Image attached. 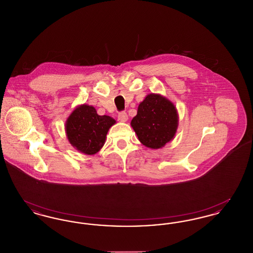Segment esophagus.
Returning <instances> with one entry per match:
<instances>
[{
  "instance_id": "obj_1",
  "label": "esophagus",
  "mask_w": 253,
  "mask_h": 253,
  "mask_svg": "<svg viewBox=\"0 0 253 253\" xmlns=\"http://www.w3.org/2000/svg\"><path fill=\"white\" fill-rule=\"evenodd\" d=\"M118 119L121 122H126V121H128V116H127V114L125 112H121L119 114V116H118Z\"/></svg>"
}]
</instances>
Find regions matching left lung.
Wrapping results in <instances>:
<instances>
[{
	"mask_svg": "<svg viewBox=\"0 0 253 253\" xmlns=\"http://www.w3.org/2000/svg\"><path fill=\"white\" fill-rule=\"evenodd\" d=\"M131 126L138 140L150 149H160L171 141L178 128L175 105L160 94H148L137 108Z\"/></svg>",
	"mask_w": 253,
	"mask_h": 253,
	"instance_id": "left-lung-1",
	"label": "left lung"
}]
</instances>
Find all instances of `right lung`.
Wrapping results in <instances>:
<instances>
[{"label":"right lung","instance_id":"1","mask_svg":"<svg viewBox=\"0 0 253 253\" xmlns=\"http://www.w3.org/2000/svg\"><path fill=\"white\" fill-rule=\"evenodd\" d=\"M116 121L109 116H99L95 107L82 104L73 110L65 122L69 143L79 152L92 156L98 153L106 140L109 129Z\"/></svg>","mask_w":253,"mask_h":253}]
</instances>
